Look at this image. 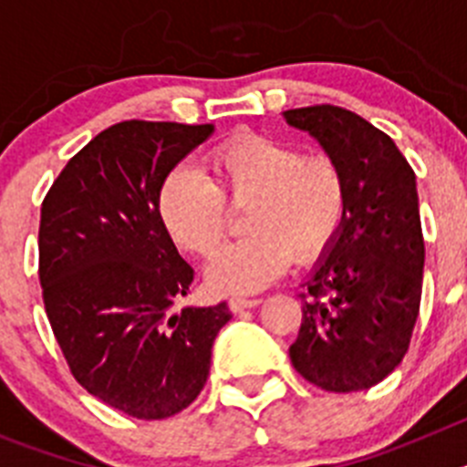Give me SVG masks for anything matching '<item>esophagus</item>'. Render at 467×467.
Here are the masks:
<instances>
[{
	"label": "esophagus",
	"mask_w": 467,
	"mask_h": 467,
	"mask_svg": "<svg viewBox=\"0 0 467 467\" xmlns=\"http://www.w3.org/2000/svg\"><path fill=\"white\" fill-rule=\"evenodd\" d=\"M262 304V299L259 296H245V295H234L229 299V308L234 313L238 311H245V308H253V306H259Z\"/></svg>",
	"instance_id": "34e87169"
}]
</instances>
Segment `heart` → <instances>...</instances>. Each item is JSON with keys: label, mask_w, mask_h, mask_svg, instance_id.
<instances>
[{"label": "heart", "mask_w": 467, "mask_h": 467, "mask_svg": "<svg viewBox=\"0 0 467 467\" xmlns=\"http://www.w3.org/2000/svg\"><path fill=\"white\" fill-rule=\"evenodd\" d=\"M213 180L175 166L159 187L156 210L177 245L213 257L226 241L229 203H254L243 241L210 264V280L226 292H253L296 262L313 264L339 238L350 208L348 171L327 150L304 151L290 140L238 133L205 156Z\"/></svg>", "instance_id": "1"}]
</instances>
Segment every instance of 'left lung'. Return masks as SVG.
Instances as JSON below:
<instances>
[{
	"label": "left lung",
	"instance_id": "8db88e82",
	"mask_svg": "<svg viewBox=\"0 0 467 467\" xmlns=\"http://www.w3.org/2000/svg\"><path fill=\"white\" fill-rule=\"evenodd\" d=\"M341 159L350 208L339 238L301 292L290 346L296 372L329 393L377 386L410 350L423 287L416 175L383 130L337 105L285 111Z\"/></svg>",
	"mask_w": 467,
	"mask_h": 467
}]
</instances>
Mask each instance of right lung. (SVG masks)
I'll return each instance as SVG.
<instances>
[{
	"label": "right lung",
	"instance_id": "1",
	"mask_svg": "<svg viewBox=\"0 0 467 467\" xmlns=\"http://www.w3.org/2000/svg\"><path fill=\"white\" fill-rule=\"evenodd\" d=\"M213 123L121 121L67 161L41 203L39 283L53 337L90 395L133 419L187 410L226 304L180 306L193 269L156 210L163 177Z\"/></svg>",
	"mask_w": 467,
	"mask_h": 467
}]
</instances>
